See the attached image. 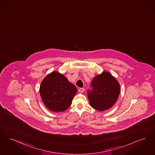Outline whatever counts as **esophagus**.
<instances>
[{"instance_id":"34e87169","label":"esophagus","mask_w":155,"mask_h":155,"mask_svg":"<svg viewBox=\"0 0 155 155\" xmlns=\"http://www.w3.org/2000/svg\"><path fill=\"white\" fill-rule=\"evenodd\" d=\"M78 91H79V93H83L84 92V88H79V90H78Z\"/></svg>"}]
</instances>
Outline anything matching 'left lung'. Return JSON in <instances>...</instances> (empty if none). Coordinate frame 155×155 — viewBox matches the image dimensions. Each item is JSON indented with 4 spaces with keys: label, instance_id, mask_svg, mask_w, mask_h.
<instances>
[{
    "label": "left lung",
    "instance_id": "8db88e82",
    "mask_svg": "<svg viewBox=\"0 0 155 155\" xmlns=\"http://www.w3.org/2000/svg\"><path fill=\"white\" fill-rule=\"evenodd\" d=\"M91 91H87L90 106L98 111H105L112 108L120 93L119 81L107 71L95 76L91 83Z\"/></svg>",
    "mask_w": 155,
    "mask_h": 155
}]
</instances>
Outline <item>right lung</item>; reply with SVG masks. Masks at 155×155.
<instances>
[{
  "mask_svg": "<svg viewBox=\"0 0 155 155\" xmlns=\"http://www.w3.org/2000/svg\"><path fill=\"white\" fill-rule=\"evenodd\" d=\"M39 91L46 108L53 112H60L71 106L78 90L65 76L53 71L43 79Z\"/></svg>",
  "mask_w": 155,
  "mask_h": 155,
  "instance_id": "right-lung-1",
  "label": "right lung"
}]
</instances>
